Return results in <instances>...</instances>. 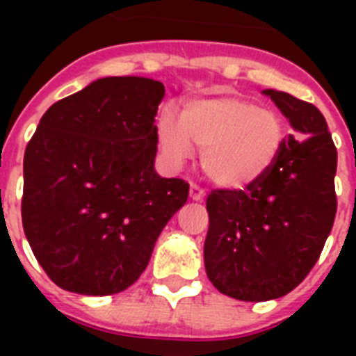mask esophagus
Returning a JSON list of instances; mask_svg holds the SVG:
<instances>
[{
    "instance_id": "34e87169",
    "label": "esophagus",
    "mask_w": 356,
    "mask_h": 356,
    "mask_svg": "<svg viewBox=\"0 0 356 356\" xmlns=\"http://www.w3.org/2000/svg\"><path fill=\"white\" fill-rule=\"evenodd\" d=\"M190 197L194 201H203L205 200V190L200 188L197 184H190Z\"/></svg>"
}]
</instances>
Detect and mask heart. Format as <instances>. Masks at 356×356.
Here are the masks:
<instances>
[{
  "mask_svg": "<svg viewBox=\"0 0 356 356\" xmlns=\"http://www.w3.org/2000/svg\"><path fill=\"white\" fill-rule=\"evenodd\" d=\"M156 136L170 162L188 159L195 145L203 151L207 177L222 188L240 190L273 166L284 142V125L277 113L243 97H200L184 105L183 118L162 108Z\"/></svg>",
  "mask_w": 356,
  "mask_h": 356,
  "instance_id": "heart-1",
  "label": "heart"
}]
</instances>
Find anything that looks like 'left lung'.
Masks as SVG:
<instances>
[{"label":"left lung","instance_id":"1","mask_svg":"<svg viewBox=\"0 0 356 356\" xmlns=\"http://www.w3.org/2000/svg\"><path fill=\"white\" fill-rule=\"evenodd\" d=\"M270 96L293 133L264 177L245 190L207 197L205 270L222 293L240 301L286 296L320 259L337 216V147L323 114L286 92Z\"/></svg>","mask_w":356,"mask_h":356}]
</instances>
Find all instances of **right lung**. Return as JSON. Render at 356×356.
<instances>
[{
	"instance_id": "obj_1",
	"label": "right lung",
	"mask_w": 356,
	"mask_h": 356,
	"mask_svg": "<svg viewBox=\"0 0 356 356\" xmlns=\"http://www.w3.org/2000/svg\"><path fill=\"white\" fill-rule=\"evenodd\" d=\"M164 85L102 77L53 103L24 156L22 223L57 286L113 296L138 281L188 183L155 172Z\"/></svg>"
}]
</instances>
